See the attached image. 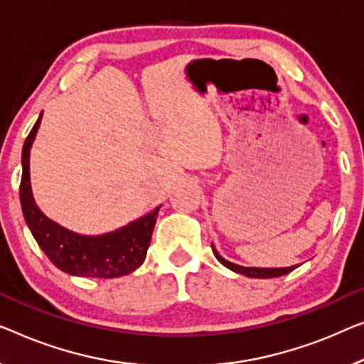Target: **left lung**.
Here are the masks:
<instances>
[{
    "mask_svg": "<svg viewBox=\"0 0 364 364\" xmlns=\"http://www.w3.org/2000/svg\"><path fill=\"white\" fill-rule=\"evenodd\" d=\"M213 252L215 255V258L219 259V262L224 264L225 268L235 271V273H238V274L248 276V278H262V279L278 278V276H284L287 273H291L292 269L297 268V267H287V268H247V267H240V264L227 262V259H224L219 253H217V250H215L214 247H213Z\"/></svg>",
    "mask_w": 364,
    "mask_h": 364,
    "instance_id": "left-lung-1",
    "label": "left lung"
}]
</instances>
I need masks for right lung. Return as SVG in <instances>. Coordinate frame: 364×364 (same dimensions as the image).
Instances as JSON below:
<instances>
[{
    "label": "right lung",
    "mask_w": 364,
    "mask_h": 364,
    "mask_svg": "<svg viewBox=\"0 0 364 364\" xmlns=\"http://www.w3.org/2000/svg\"><path fill=\"white\" fill-rule=\"evenodd\" d=\"M42 114L27 135L23 147V178L19 198L24 219L36 242L58 269L83 278H119L137 269L147 257L156 215L161 205L129 225L105 235H80L43 215L31 189L29 154Z\"/></svg>",
    "instance_id": "obj_1"
}]
</instances>
